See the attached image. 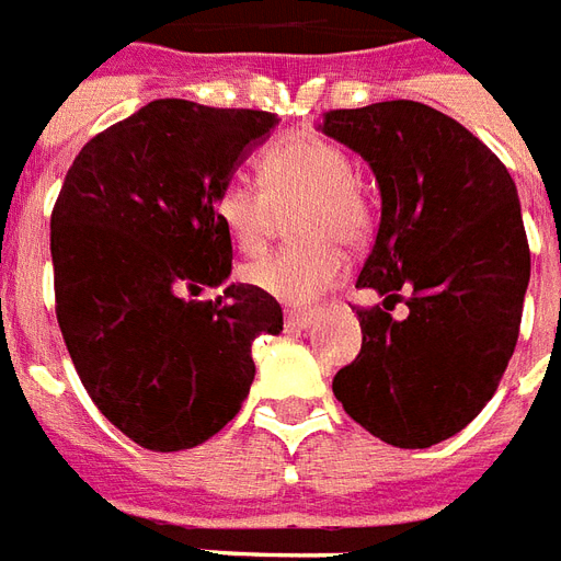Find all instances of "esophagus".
Segmentation results:
<instances>
[{"instance_id":"34e87169","label":"esophagus","mask_w":561,"mask_h":561,"mask_svg":"<svg viewBox=\"0 0 561 561\" xmlns=\"http://www.w3.org/2000/svg\"><path fill=\"white\" fill-rule=\"evenodd\" d=\"M286 328H310L316 322L313 310H286Z\"/></svg>"}]
</instances>
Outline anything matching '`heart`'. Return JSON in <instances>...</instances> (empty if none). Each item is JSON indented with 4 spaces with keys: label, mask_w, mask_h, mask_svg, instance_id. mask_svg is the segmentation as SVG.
I'll use <instances>...</instances> for the list:
<instances>
[{
    "label": "heart",
    "mask_w": 561,
    "mask_h": 561,
    "mask_svg": "<svg viewBox=\"0 0 561 561\" xmlns=\"http://www.w3.org/2000/svg\"><path fill=\"white\" fill-rule=\"evenodd\" d=\"M260 183L225 180L213 197V216L239 254L256 256L289 216L296 245L245 265L248 284L286 305H310L343 275V251L369 236L373 209L343 147L319 136H286L256 159Z\"/></svg>",
    "instance_id": "heart-1"
}]
</instances>
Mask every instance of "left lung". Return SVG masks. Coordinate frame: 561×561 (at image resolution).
I'll return each mask as SVG.
<instances>
[{"mask_svg":"<svg viewBox=\"0 0 561 561\" xmlns=\"http://www.w3.org/2000/svg\"><path fill=\"white\" fill-rule=\"evenodd\" d=\"M322 133L364 156L381 188L357 289L385 301L357 307L364 343L334 396L369 435L425 449L488 405L515 352L529 284L515 180L470 129L414 100L334 108ZM399 300L405 320L392 319Z\"/></svg>","mask_w":561,"mask_h":561,"instance_id":"left-lung-1","label":"left lung"}]
</instances>
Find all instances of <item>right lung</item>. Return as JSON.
Listing matches in <instances>:
<instances>
[{"label": "right lung", "instance_id": "1", "mask_svg": "<svg viewBox=\"0 0 561 561\" xmlns=\"http://www.w3.org/2000/svg\"><path fill=\"white\" fill-rule=\"evenodd\" d=\"M277 115L153 100L88 141L49 218L56 316L76 373L108 423L153 453L218 435L254 381L251 345L280 334L275 298L230 284L218 185Z\"/></svg>", "mask_w": 561, "mask_h": 561}]
</instances>
